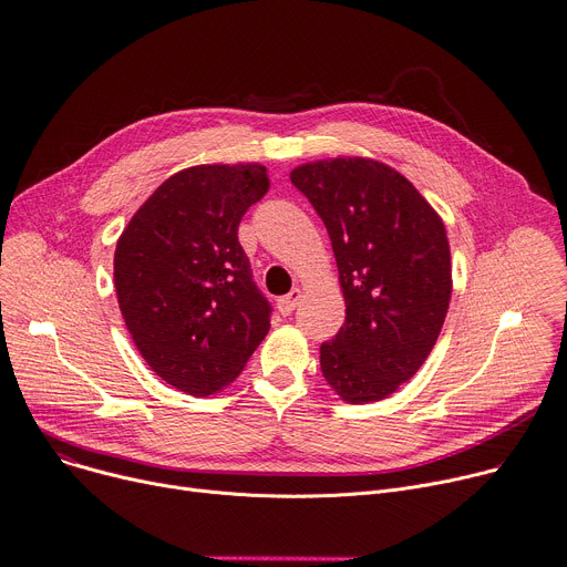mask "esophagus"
<instances>
[{
    "label": "esophagus",
    "mask_w": 567,
    "mask_h": 567,
    "mask_svg": "<svg viewBox=\"0 0 567 567\" xmlns=\"http://www.w3.org/2000/svg\"><path fill=\"white\" fill-rule=\"evenodd\" d=\"M300 298H303V291L300 289H291L287 296H282L280 300H278V310H280V315H291L293 310H296V306L300 303Z\"/></svg>",
    "instance_id": "1"
}]
</instances>
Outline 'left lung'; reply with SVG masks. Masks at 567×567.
<instances>
[{
	"label": "left lung",
	"mask_w": 567,
	"mask_h": 567,
	"mask_svg": "<svg viewBox=\"0 0 567 567\" xmlns=\"http://www.w3.org/2000/svg\"><path fill=\"white\" fill-rule=\"evenodd\" d=\"M289 177L326 225L347 303L344 326L321 344L323 379L351 405L383 401L426 362L449 310L442 216L379 159H317Z\"/></svg>",
	"instance_id": "8db88e82"
}]
</instances>
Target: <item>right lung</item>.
Segmentation results:
<instances>
[{"label":"right lung","instance_id":"1","mask_svg":"<svg viewBox=\"0 0 567 567\" xmlns=\"http://www.w3.org/2000/svg\"><path fill=\"white\" fill-rule=\"evenodd\" d=\"M267 166L200 164L162 182L125 225L113 285L141 358L192 396L228 388L267 337L271 308L239 244Z\"/></svg>","mask_w":567,"mask_h":567}]
</instances>
